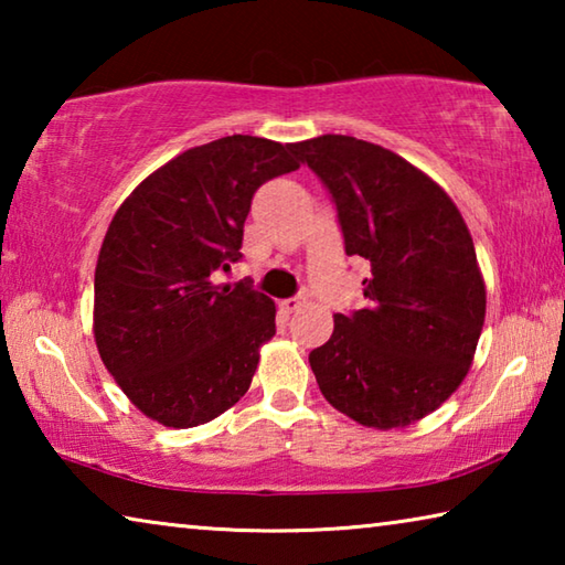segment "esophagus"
Segmentation results:
<instances>
[{
	"instance_id": "obj_1",
	"label": "esophagus",
	"mask_w": 565,
	"mask_h": 565,
	"mask_svg": "<svg viewBox=\"0 0 565 565\" xmlns=\"http://www.w3.org/2000/svg\"><path fill=\"white\" fill-rule=\"evenodd\" d=\"M303 296H291V299H284L281 301V309L286 311V313H296V311H299L301 309V306H303Z\"/></svg>"
}]
</instances>
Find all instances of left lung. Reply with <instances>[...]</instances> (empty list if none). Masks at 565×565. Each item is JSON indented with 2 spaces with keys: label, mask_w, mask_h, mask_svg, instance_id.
Instances as JSON below:
<instances>
[{
  "label": "left lung",
  "mask_w": 565,
  "mask_h": 565,
  "mask_svg": "<svg viewBox=\"0 0 565 565\" xmlns=\"http://www.w3.org/2000/svg\"><path fill=\"white\" fill-rule=\"evenodd\" d=\"M289 149L331 194L347 254L371 264L366 309L337 313L309 353L321 394L361 426L414 424L461 386L483 329L463 216L434 179L371 141L323 134Z\"/></svg>",
  "instance_id": "1"
}]
</instances>
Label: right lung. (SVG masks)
Returning <instances> with one entry per match:
<instances>
[{
    "mask_svg": "<svg viewBox=\"0 0 565 565\" xmlns=\"http://www.w3.org/2000/svg\"><path fill=\"white\" fill-rule=\"evenodd\" d=\"M294 169L289 145L234 134L171 159L114 214L94 274V339L141 414L191 428L252 386L276 306L212 276L242 259L256 189Z\"/></svg>",
    "mask_w": 565,
    "mask_h": 565,
    "instance_id": "right-lung-1",
    "label": "right lung"
}]
</instances>
